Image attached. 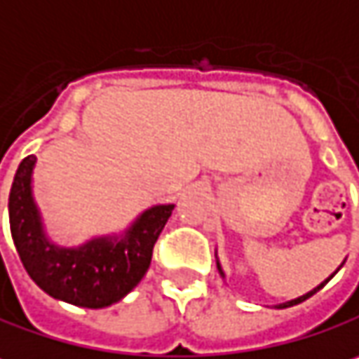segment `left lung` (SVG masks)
Here are the masks:
<instances>
[{
  "label": "left lung",
  "instance_id": "left-lung-1",
  "mask_svg": "<svg viewBox=\"0 0 359 359\" xmlns=\"http://www.w3.org/2000/svg\"><path fill=\"white\" fill-rule=\"evenodd\" d=\"M217 268H219V272H222V266H219V262H217ZM337 270H339V268H337ZM337 270H335V272H337ZM335 272H333V274H335ZM333 274H331V276H333ZM222 276H223V272H222ZM331 276H329V278H331ZM329 278H327L323 285H319L317 288H313L311 292H306V294H303V297H299V299H294V301H288V303H283V305H278V309H286V306H292V305H299V303H303V301H306L309 297H313V294H315L317 290H321V288H323V286L329 283Z\"/></svg>",
  "mask_w": 359,
  "mask_h": 359
}]
</instances>
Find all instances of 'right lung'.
Listing matches in <instances>:
<instances>
[{
  "label": "right lung",
  "mask_w": 359,
  "mask_h": 359,
  "mask_svg": "<svg viewBox=\"0 0 359 359\" xmlns=\"http://www.w3.org/2000/svg\"><path fill=\"white\" fill-rule=\"evenodd\" d=\"M36 156L20 162L10 191V229L20 260L36 285L50 297L103 309L121 301L146 274L160 231L175 205L144 211L121 240L95 238L81 248H58L46 240L32 197Z\"/></svg>",
  "instance_id": "1"
}]
</instances>
